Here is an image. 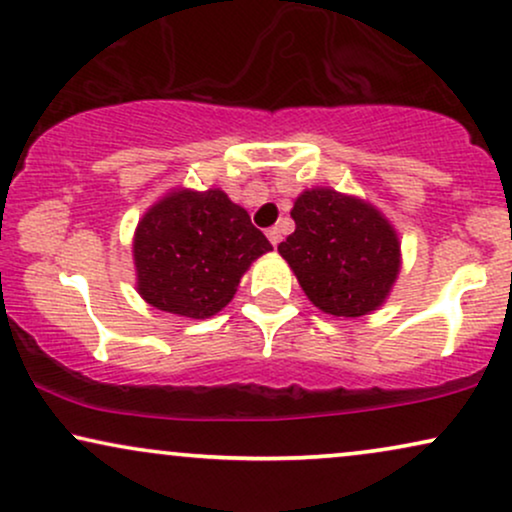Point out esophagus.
Masks as SVG:
<instances>
[{
  "label": "esophagus",
  "mask_w": 512,
  "mask_h": 512,
  "mask_svg": "<svg viewBox=\"0 0 512 512\" xmlns=\"http://www.w3.org/2000/svg\"><path fill=\"white\" fill-rule=\"evenodd\" d=\"M266 235H268V239H270V244H273V246H277V244H280V239H282V235H280V230H277V227H270V230L266 232Z\"/></svg>",
  "instance_id": "esophagus-1"
}]
</instances>
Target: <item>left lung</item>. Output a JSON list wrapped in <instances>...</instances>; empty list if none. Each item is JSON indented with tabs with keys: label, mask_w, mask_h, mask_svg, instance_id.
<instances>
[{
	"label": "left lung",
	"mask_w": 512,
	"mask_h": 512,
	"mask_svg": "<svg viewBox=\"0 0 512 512\" xmlns=\"http://www.w3.org/2000/svg\"><path fill=\"white\" fill-rule=\"evenodd\" d=\"M296 230L277 246L308 301L332 318L377 311L401 273L396 227L377 206L332 187L304 189Z\"/></svg>",
	"instance_id": "left-lung-1"
}]
</instances>
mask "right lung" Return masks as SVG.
<instances>
[{
    "label": "right lung",
    "mask_w": 512,
    "mask_h": 512,
    "mask_svg": "<svg viewBox=\"0 0 512 512\" xmlns=\"http://www.w3.org/2000/svg\"><path fill=\"white\" fill-rule=\"evenodd\" d=\"M273 246L220 187L170 189L132 237L137 292L149 306L204 320L230 304L242 275Z\"/></svg>",
    "instance_id": "right-lung-1"
}]
</instances>
